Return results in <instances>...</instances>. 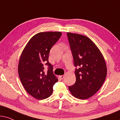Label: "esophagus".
I'll list each match as a JSON object with an SVG mask.
<instances>
[{
    "mask_svg": "<svg viewBox=\"0 0 120 120\" xmlns=\"http://www.w3.org/2000/svg\"><path fill=\"white\" fill-rule=\"evenodd\" d=\"M59 77L61 79H63L65 78V75H61V76H59Z\"/></svg>",
    "mask_w": 120,
    "mask_h": 120,
    "instance_id": "34e87169",
    "label": "esophagus"
}]
</instances>
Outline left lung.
Wrapping results in <instances>:
<instances>
[{
    "mask_svg": "<svg viewBox=\"0 0 120 120\" xmlns=\"http://www.w3.org/2000/svg\"><path fill=\"white\" fill-rule=\"evenodd\" d=\"M76 68V81L68 87L72 95L86 99L94 95L106 79L107 68L101 52L92 40L83 35L67 33Z\"/></svg>",
    "mask_w": 120,
    "mask_h": 120,
    "instance_id": "1",
    "label": "left lung"
}]
</instances>
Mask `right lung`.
<instances>
[{"label":"right lung","instance_id":"add662e5","mask_svg":"<svg viewBox=\"0 0 120 120\" xmlns=\"http://www.w3.org/2000/svg\"><path fill=\"white\" fill-rule=\"evenodd\" d=\"M62 34L60 32L38 33L31 38L21 55L18 72L22 85L31 96L38 100L48 98L58 81L49 63L50 50ZM49 66L44 72V65Z\"/></svg>","mask_w":120,"mask_h":120}]
</instances>
